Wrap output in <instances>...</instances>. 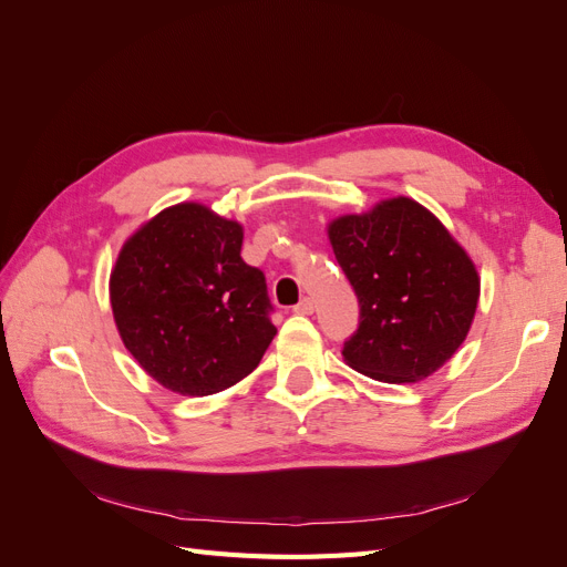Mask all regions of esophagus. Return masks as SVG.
Returning <instances> with one entry per match:
<instances>
[{"instance_id": "obj_1", "label": "esophagus", "mask_w": 567, "mask_h": 567, "mask_svg": "<svg viewBox=\"0 0 567 567\" xmlns=\"http://www.w3.org/2000/svg\"><path fill=\"white\" fill-rule=\"evenodd\" d=\"M296 315H312L315 312V300L312 298H302L296 307H293Z\"/></svg>"}]
</instances>
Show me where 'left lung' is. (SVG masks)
Masks as SVG:
<instances>
[{
    "mask_svg": "<svg viewBox=\"0 0 567 567\" xmlns=\"http://www.w3.org/2000/svg\"><path fill=\"white\" fill-rule=\"evenodd\" d=\"M336 260L359 300V326L342 346L348 364L383 383H416L466 340L477 271L435 215L392 198L329 227Z\"/></svg>",
    "mask_w": 567,
    "mask_h": 567,
    "instance_id": "1",
    "label": "left lung"
}]
</instances>
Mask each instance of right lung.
I'll return each instance as SVG.
<instances>
[{"label": "right lung", "instance_id": "1", "mask_svg": "<svg viewBox=\"0 0 567 567\" xmlns=\"http://www.w3.org/2000/svg\"><path fill=\"white\" fill-rule=\"evenodd\" d=\"M244 229L179 203L136 231L111 274L120 338L167 390L205 398L260 364L277 329L265 274L244 262Z\"/></svg>", "mask_w": 567, "mask_h": 567}]
</instances>
